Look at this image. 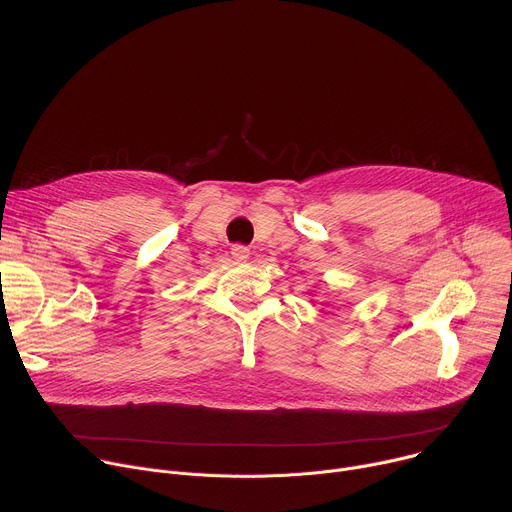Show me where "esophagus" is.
Listing matches in <instances>:
<instances>
[{
	"instance_id": "obj_1",
	"label": "esophagus",
	"mask_w": 512,
	"mask_h": 512,
	"mask_svg": "<svg viewBox=\"0 0 512 512\" xmlns=\"http://www.w3.org/2000/svg\"><path fill=\"white\" fill-rule=\"evenodd\" d=\"M231 255H233L237 261H245V259L249 257V247H245V245L237 243V245H233V247H231Z\"/></svg>"
}]
</instances>
